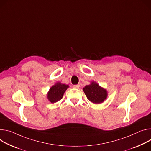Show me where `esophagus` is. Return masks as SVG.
Here are the masks:
<instances>
[{
  "mask_svg": "<svg viewBox=\"0 0 151 151\" xmlns=\"http://www.w3.org/2000/svg\"><path fill=\"white\" fill-rule=\"evenodd\" d=\"M79 87H80V85L79 84L73 85V88H79Z\"/></svg>",
  "mask_w": 151,
  "mask_h": 151,
  "instance_id": "1",
  "label": "esophagus"
}]
</instances>
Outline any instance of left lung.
I'll return each instance as SVG.
<instances>
[{"label":"left lung","instance_id":"left-lung-1","mask_svg":"<svg viewBox=\"0 0 151 151\" xmlns=\"http://www.w3.org/2000/svg\"><path fill=\"white\" fill-rule=\"evenodd\" d=\"M83 90L87 99L95 104L103 103L108 96L107 90L94 81H91L89 85L85 86Z\"/></svg>","mask_w":151,"mask_h":151}]
</instances>
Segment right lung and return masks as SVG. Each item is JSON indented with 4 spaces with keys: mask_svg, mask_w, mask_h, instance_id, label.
<instances>
[{
    "mask_svg": "<svg viewBox=\"0 0 151 151\" xmlns=\"http://www.w3.org/2000/svg\"><path fill=\"white\" fill-rule=\"evenodd\" d=\"M69 87L68 85L62 84L60 82L52 86L47 94V98L51 103H55L63 98L66 90Z\"/></svg>",
    "mask_w": 151,
    "mask_h": 151,
    "instance_id": "obj_1",
    "label": "right lung"
}]
</instances>
